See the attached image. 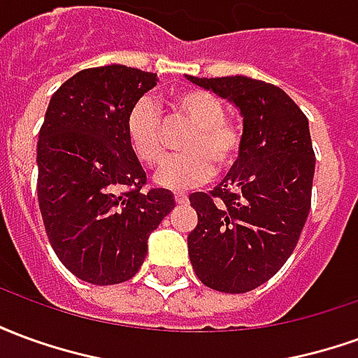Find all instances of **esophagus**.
<instances>
[{
	"instance_id": "obj_1",
	"label": "esophagus",
	"mask_w": 358,
	"mask_h": 358,
	"mask_svg": "<svg viewBox=\"0 0 358 358\" xmlns=\"http://www.w3.org/2000/svg\"><path fill=\"white\" fill-rule=\"evenodd\" d=\"M174 199H176V203H178V205H184V203H187V195L186 194H174Z\"/></svg>"
}]
</instances>
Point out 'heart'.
<instances>
[{"mask_svg":"<svg viewBox=\"0 0 358 358\" xmlns=\"http://www.w3.org/2000/svg\"><path fill=\"white\" fill-rule=\"evenodd\" d=\"M171 105L176 117L194 126L182 143L186 151L169 157L157 171V184L186 189L207 182L215 166L218 172L232 169L243 148V128L226 115L222 99L207 90L186 88L174 94ZM163 113L151 97L134 103L126 117V136L141 164L155 166L163 161Z\"/></svg>","mask_w":358,"mask_h":358,"instance_id":"obj_1","label":"heart"}]
</instances>
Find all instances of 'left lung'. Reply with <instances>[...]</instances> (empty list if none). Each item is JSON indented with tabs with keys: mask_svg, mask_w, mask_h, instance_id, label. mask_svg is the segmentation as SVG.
<instances>
[{
	"mask_svg": "<svg viewBox=\"0 0 358 358\" xmlns=\"http://www.w3.org/2000/svg\"><path fill=\"white\" fill-rule=\"evenodd\" d=\"M189 80L243 115V148L226 178L189 203L197 226L187 253L203 284L248 293L282 268L307 222L315 176L308 120L284 90L248 76Z\"/></svg>",
	"mask_w": 358,
	"mask_h": 358,
	"instance_id": "left-lung-1",
	"label": "left lung"
}]
</instances>
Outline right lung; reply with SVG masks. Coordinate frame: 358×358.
Wrapping results in <instances>:
<instances>
[{
    "instance_id": "obj_1",
    "label": "right lung",
    "mask_w": 358,
    "mask_h": 358,
    "mask_svg": "<svg viewBox=\"0 0 358 358\" xmlns=\"http://www.w3.org/2000/svg\"><path fill=\"white\" fill-rule=\"evenodd\" d=\"M157 74L124 65L84 69L53 94L38 140V203L59 261L95 285L140 270L148 238L172 209L171 192H145L126 136L128 110Z\"/></svg>"
}]
</instances>
